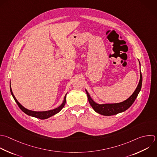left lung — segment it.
<instances>
[{"label":"left lung","mask_w":157,"mask_h":157,"mask_svg":"<svg viewBox=\"0 0 157 157\" xmlns=\"http://www.w3.org/2000/svg\"><path fill=\"white\" fill-rule=\"evenodd\" d=\"M139 64L140 62L139 61ZM142 77L141 72L140 71V80L139 83L137 85V88H136L134 93L125 101L118 102V103H106V104H98L93 101V99L90 96V94L88 93V91L85 89L86 93L88 96V101L94 109V110L102 115L105 116H110L118 114L119 113L124 112L128 108H129L131 105L134 102L135 99H136L139 93L140 92L142 87Z\"/></svg>","instance_id":"8db88e82"}]
</instances>
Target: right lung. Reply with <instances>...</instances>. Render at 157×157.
<instances>
[{
    "label": "right lung",
    "mask_w": 157,
    "mask_h": 157,
    "mask_svg": "<svg viewBox=\"0 0 157 157\" xmlns=\"http://www.w3.org/2000/svg\"><path fill=\"white\" fill-rule=\"evenodd\" d=\"M10 88L11 94H12L13 99H15V102L18 104V107L20 108V109L23 112H25L26 114H27V115H28L29 116L34 117H36V118H40V119H42V120L51 117L52 116H53L55 114H56L58 112H59L61 110V109L64 107V105L66 104V95H67V93L66 94V95L64 96V98L63 103L59 107H58L57 108H55V109H52V110H46V111H34V110H29V109L25 108V107H23L18 101V100L16 99V98L15 97V96H14V94H13V93L12 92L10 84Z\"/></svg>",
    "instance_id": "obj_1"
}]
</instances>
